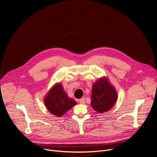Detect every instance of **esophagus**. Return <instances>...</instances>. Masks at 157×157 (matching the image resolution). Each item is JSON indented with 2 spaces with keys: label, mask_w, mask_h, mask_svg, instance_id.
<instances>
[{
  "label": "esophagus",
  "mask_w": 157,
  "mask_h": 157,
  "mask_svg": "<svg viewBox=\"0 0 157 157\" xmlns=\"http://www.w3.org/2000/svg\"><path fill=\"white\" fill-rule=\"evenodd\" d=\"M79 102L80 104H84L85 103V99L84 98H81L79 100Z\"/></svg>",
  "instance_id": "34e87169"
}]
</instances>
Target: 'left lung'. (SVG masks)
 <instances>
[{"instance_id": "1", "label": "left lung", "mask_w": 157, "mask_h": 157, "mask_svg": "<svg viewBox=\"0 0 157 157\" xmlns=\"http://www.w3.org/2000/svg\"><path fill=\"white\" fill-rule=\"evenodd\" d=\"M91 105L100 114L109 111L115 105L118 95L115 87L106 76L99 78L93 84Z\"/></svg>"}]
</instances>
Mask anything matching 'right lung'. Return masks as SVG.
Listing matches in <instances>:
<instances>
[{
  "label": "right lung",
  "instance_id": "add662e5",
  "mask_svg": "<svg viewBox=\"0 0 157 157\" xmlns=\"http://www.w3.org/2000/svg\"><path fill=\"white\" fill-rule=\"evenodd\" d=\"M43 100L48 110L57 117L62 116L77 104L73 99L68 97L60 82L53 86Z\"/></svg>",
  "mask_w": 157,
  "mask_h": 157
}]
</instances>
